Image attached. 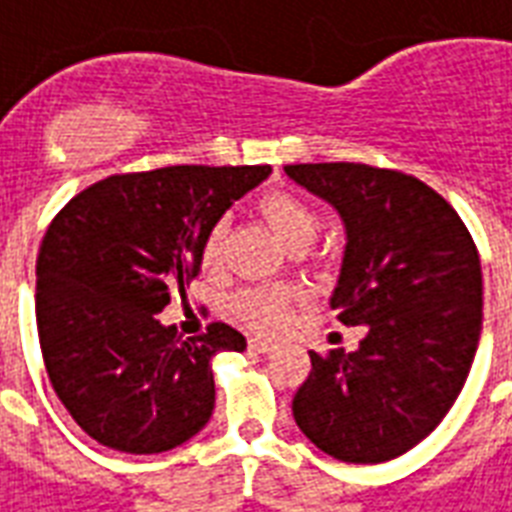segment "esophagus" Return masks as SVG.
<instances>
[{
    "mask_svg": "<svg viewBox=\"0 0 512 512\" xmlns=\"http://www.w3.org/2000/svg\"><path fill=\"white\" fill-rule=\"evenodd\" d=\"M249 350H255V353H273V350H276V342H271V340H260V337H252V340H249Z\"/></svg>",
    "mask_w": 512,
    "mask_h": 512,
    "instance_id": "obj_1",
    "label": "esophagus"
}]
</instances>
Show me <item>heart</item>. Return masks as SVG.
I'll return each mask as SVG.
<instances>
[{
  "label": "heart",
  "instance_id": "1",
  "mask_svg": "<svg viewBox=\"0 0 512 512\" xmlns=\"http://www.w3.org/2000/svg\"><path fill=\"white\" fill-rule=\"evenodd\" d=\"M257 212L263 217L273 236L289 249V252H305L311 247L321 231V215L300 199L292 191H268L257 199ZM225 233L228 223L217 220L207 231L201 241V265L204 268H215L223 257ZM292 303V292L281 287H255V289H239L231 295L228 308L233 316H239L247 327L260 329V332H271L281 324L284 313Z\"/></svg>",
  "mask_w": 512,
  "mask_h": 512
}]
</instances>
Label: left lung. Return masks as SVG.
<instances>
[{"label":"left lung","instance_id":"obj_1","mask_svg":"<svg viewBox=\"0 0 512 512\" xmlns=\"http://www.w3.org/2000/svg\"><path fill=\"white\" fill-rule=\"evenodd\" d=\"M345 228L329 297L356 350L311 353L292 401L316 449L377 465L430 436L460 396L481 337V260L460 215L430 185L369 164H289Z\"/></svg>","mask_w":512,"mask_h":512}]
</instances>
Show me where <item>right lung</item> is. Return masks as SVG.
Listing matches in <instances>:
<instances>
[{
  "mask_svg": "<svg viewBox=\"0 0 512 512\" xmlns=\"http://www.w3.org/2000/svg\"><path fill=\"white\" fill-rule=\"evenodd\" d=\"M271 167H162L114 175L68 201L36 257V329L50 382L98 444L159 454L215 409L212 358L247 350L228 324L180 340L159 321L201 271V241Z\"/></svg>",
  "mask_w": 512,
  "mask_h": 512,
  "instance_id": "obj_1",
  "label": "right lung"
}]
</instances>
